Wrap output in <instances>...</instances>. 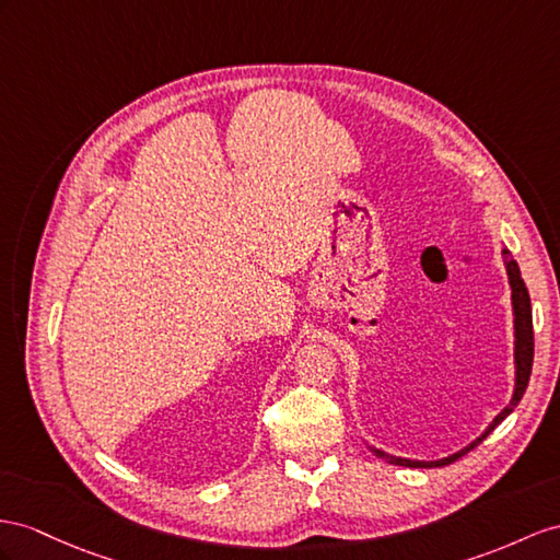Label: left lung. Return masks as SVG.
Returning <instances> with one entry per match:
<instances>
[{"label": "left lung", "instance_id": "1", "mask_svg": "<svg viewBox=\"0 0 560 560\" xmlns=\"http://www.w3.org/2000/svg\"><path fill=\"white\" fill-rule=\"evenodd\" d=\"M501 255H504V265H506V275H509V283H511V305H513V334H515V342H513V360H515V388H513V397L511 402L501 409L494 421L485 428V433L472 440L468 447L458 450L450 456L444 458H438V462H413V458H402V456H393V454H385L383 450H376L371 447V452H374L376 456L385 458L388 464H395V466H409V468H433V466H447L452 462H456V458H462L466 452H470L472 447H478V444L492 433V430L504 421L509 413L518 407V402L525 395V388H527V381H529V371H533V357H535V336H533V305H529V293L525 289V281L521 279V269H518V262L513 260L511 253L504 248L501 250Z\"/></svg>", "mask_w": 560, "mask_h": 560}]
</instances>
